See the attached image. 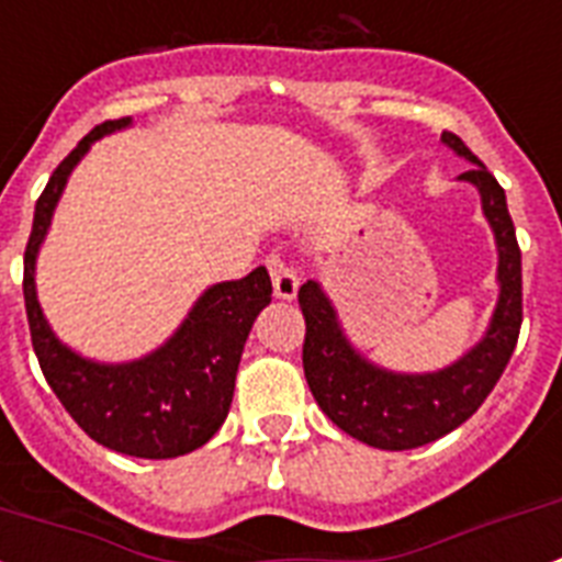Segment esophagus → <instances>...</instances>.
I'll list each match as a JSON object with an SVG mask.
<instances>
[{
  "label": "esophagus",
  "mask_w": 562,
  "mask_h": 562,
  "mask_svg": "<svg viewBox=\"0 0 562 562\" xmlns=\"http://www.w3.org/2000/svg\"><path fill=\"white\" fill-rule=\"evenodd\" d=\"M267 267H270V276H272V290H276V299L281 301H292L295 295H299V276H295V270H292L290 263L281 261L278 255H272L270 261H267Z\"/></svg>",
  "instance_id": "esophagus-1"
}]
</instances>
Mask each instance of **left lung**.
I'll return each instance as SVG.
<instances>
[{
  "mask_svg": "<svg viewBox=\"0 0 562 562\" xmlns=\"http://www.w3.org/2000/svg\"><path fill=\"white\" fill-rule=\"evenodd\" d=\"M442 143L465 157L468 164H474L459 175V180L480 192L482 215L497 244L499 295L488 330L482 333L480 341L448 368L398 373L356 350L322 281L310 278L299 290L301 313L307 322L304 375L315 402L330 416L333 425L382 451H411L437 442L471 419L499 382L520 336L522 263L503 187L457 134L442 132Z\"/></svg>",
  "mask_w": 562,
  "mask_h": 562,
  "instance_id": "8db88e82",
  "label": "left lung"
}]
</instances>
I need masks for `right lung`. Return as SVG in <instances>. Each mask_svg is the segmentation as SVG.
Listing matches in <instances>:
<instances>
[{"label": "right lung", "mask_w": 562, "mask_h": 562, "mask_svg": "<svg viewBox=\"0 0 562 562\" xmlns=\"http://www.w3.org/2000/svg\"><path fill=\"white\" fill-rule=\"evenodd\" d=\"M132 117L105 120L88 132L54 169L34 209L25 247V313L45 382L71 419L94 442L140 459H171L215 437L229 414L235 373L255 318L272 301L270 272L258 267L238 281L201 292L180 327L164 345L132 361H94L59 341L36 299V258L50 217L88 148L128 128Z\"/></svg>", "instance_id": "add662e5"}]
</instances>
